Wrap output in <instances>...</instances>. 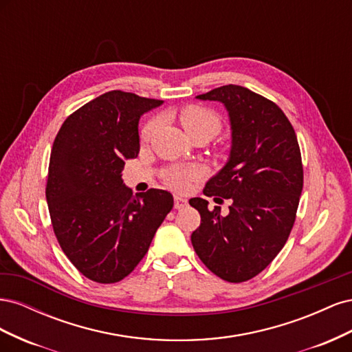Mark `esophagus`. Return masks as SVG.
I'll return each mask as SVG.
<instances>
[{
  "label": "esophagus",
  "instance_id": "1",
  "mask_svg": "<svg viewBox=\"0 0 352 352\" xmlns=\"http://www.w3.org/2000/svg\"><path fill=\"white\" fill-rule=\"evenodd\" d=\"M188 206V199L182 198V197H175V208L180 210V208H185Z\"/></svg>",
  "mask_w": 352,
  "mask_h": 352
}]
</instances>
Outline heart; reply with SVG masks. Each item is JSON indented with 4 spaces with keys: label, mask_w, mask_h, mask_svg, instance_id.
I'll return each mask as SVG.
<instances>
[{
    "label": "heart",
    "mask_w": 352,
    "mask_h": 352,
    "mask_svg": "<svg viewBox=\"0 0 352 352\" xmlns=\"http://www.w3.org/2000/svg\"><path fill=\"white\" fill-rule=\"evenodd\" d=\"M180 123L185 127V131L192 135L197 132H210L216 135L220 129L219 116L208 109L199 107V105H190L180 111ZM160 126V119H153L148 122L141 131L142 141H150L157 132ZM204 175V170L197 164L186 166H175L170 167L164 173V182L168 188H172L176 192H186L190 189L197 180H199Z\"/></svg>",
    "instance_id": "heart-1"
}]
</instances>
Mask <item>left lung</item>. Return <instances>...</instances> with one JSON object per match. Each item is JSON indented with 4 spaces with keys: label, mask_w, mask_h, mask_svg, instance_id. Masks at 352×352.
<instances>
[{
    "label": "left lung",
    "mask_w": 352,
    "mask_h": 352,
    "mask_svg": "<svg viewBox=\"0 0 352 352\" xmlns=\"http://www.w3.org/2000/svg\"><path fill=\"white\" fill-rule=\"evenodd\" d=\"M199 100L220 101L229 113L232 150L204 195L232 199L229 214L190 198L201 225L194 250L220 279L241 283L261 273L283 248L302 192L301 151L294 127L273 101L239 85H225Z\"/></svg>",
    "instance_id": "obj_1"
}]
</instances>
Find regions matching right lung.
<instances>
[{"label": "right lung", "instance_id": "right-lung-1", "mask_svg": "<svg viewBox=\"0 0 352 352\" xmlns=\"http://www.w3.org/2000/svg\"><path fill=\"white\" fill-rule=\"evenodd\" d=\"M162 100L105 92L72 113L52 144L45 195L60 247L85 278L116 283L144 258L173 208L167 190L133 195L124 160L140 153L138 123Z\"/></svg>", "mask_w": 352, "mask_h": 352}]
</instances>
